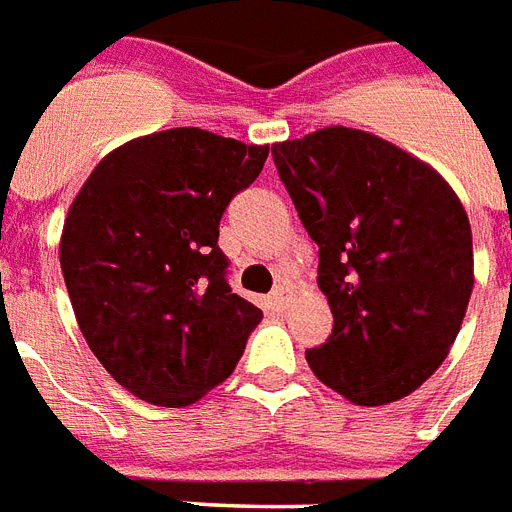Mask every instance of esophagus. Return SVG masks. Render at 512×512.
<instances>
[{"label":"esophagus","mask_w":512,"mask_h":512,"mask_svg":"<svg viewBox=\"0 0 512 512\" xmlns=\"http://www.w3.org/2000/svg\"><path fill=\"white\" fill-rule=\"evenodd\" d=\"M270 302L278 307V310H283V307H288V302H291V291H288L286 286H278L275 291H272Z\"/></svg>","instance_id":"1"}]
</instances>
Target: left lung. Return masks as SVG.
Listing matches in <instances>:
<instances>
[{"instance_id":"1","label":"left lung","mask_w":512,"mask_h":512,"mask_svg":"<svg viewBox=\"0 0 512 512\" xmlns=\"http://www.w3.org/2000/svg\"><path fill=\"white\" fill-rule=\"evenodd\" d=\"M272 159L318 245L334 315L310 370L353 405L413 394L451 351L475 283L456 191L413 153L348 126L275 142Z\"/></svg>"}]
</instances>
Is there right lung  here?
<instances>
[{"label": "right lung", "mask_w": 512, "mask_h": 512, "mask_svg": "<svg viewBox=\"0 0 512 512\" xmlns=\"http://www.w3.org/2000/svg\"><path fill=\"white\" fill-rule=\"evenodd\" d=\"M270 145L180 126L99 161L61 229L59 259L88 348L126 391L194 405L237 367L261 310L226 283L218 224Z\"/></svg>", "instance_id": "1"}]
</instances>
